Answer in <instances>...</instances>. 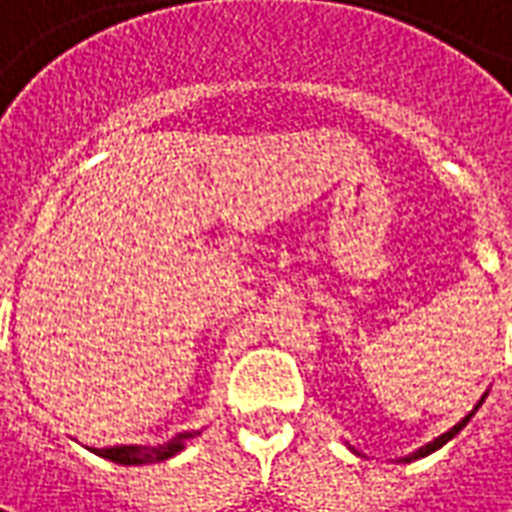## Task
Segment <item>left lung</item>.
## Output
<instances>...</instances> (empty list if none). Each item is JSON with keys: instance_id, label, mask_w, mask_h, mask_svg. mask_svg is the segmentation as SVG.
I'll list each match as a JSON object with an SVG mask.
<instances>
[{"instance_id": "left-lung-1", "label": "left lung", "mask_w": 512, "mask_h": 512, "mask_svg": "<svg viewBox=\"0 0 512 512\" xmlns=\"http://www.w3.org/2000/svg\"><path fill=\"white\" fill-rule=\"evenodd\" d=\"M485 396H488V393H485ZM485 396L479 398V404L477 407H474V410L468 412V415H465L463 421H460V424L457 426H451L449 432H443V435H440V438H435L432 440V443H426V446H421V449L418 451H412L410 457H404V460H401V463H412V460H421V457H426V454H432V451H438L440 446H446V443H449L451 438H454V435H457V432H460V429H463L465 424H468V421H471V418H474V412L479 410V407H482V401H485Z\"/></svg>"}]
</instances>
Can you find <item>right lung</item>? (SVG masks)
I'll return each mask as SVG.
<instances>
[{"label": "right lung", "mask_w": 512, "mask_h": 512, "mask_svg": "<svg viewBox=\"0 0 512 512\" xmlns=\"http://www.w3.org/2000/svg\"><path fill=\"white\" fill-rule=\"evenodd\" d=\"M197 432H183L164 443V446H114V449H94V454H100L105 460L119 465H144V463H161L175 457L178 451H183V440H189Z\"/></svg>", "instance_id": "right-lung-1"}]
</instances>
